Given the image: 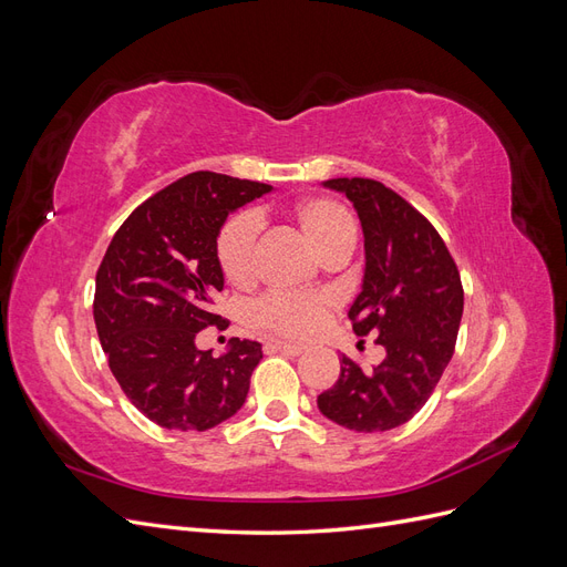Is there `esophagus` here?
Returning <instances> with one entry per match:
<instances>
[{
    "instance_id": "obj_1",
    "label": "esophagus",
    "mask_w": 567,
    "mask_h": 567,
    "mask_svg": "<svg viewBox=\"0 0 567 567\" xmlns=\"http://www.w3.org/2000/svg\"><path fill=\"white\" fill-rule=\"evenodd\" d=\"M269 348L279 350L284 354H290V357H298L300 352H305V346H296V342H286V340H271Z\"/></svg>"
}]
</instances>
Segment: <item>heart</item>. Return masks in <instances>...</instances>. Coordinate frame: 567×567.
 <instances>
[{
    "instance_id": "1",
    "label": "heart",
    "mask_w": 567,
    "mask_h": 567,
    "mask_svg": "<svg viewBox=\"0 0 567 567\" xmlns=\"http://www.w3.org/2000/svg\"><path fill=\"white\" fill-rule=\"evenodd\" d=\"M293 219L307 244L321 257L342 248H354L357 221L346 205L333 198H305L293 208ZM255 215L241 213L227 219L217 236V262L225 279L234 286H246L255 277V244H257ZM331 310L329 296L305 293H269L252 305L250 321L257 329H265L288 338L312 336L326 312Z\"/></svg>"
}]
</instances>
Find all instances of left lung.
<instances>
[{"mask_svg":"<svg viewBox=\"0 0 567 567\" xmlns=\"http://www.w3.org/2000/svg\"><path fill=\"white\" fill-rule=\"evenodd\" d=\"M346 194L364 231V279L350 307L357 336L379 333L381 364L340 357V375L321 392L326 419L357 433L406 423L431 398L454 354L463 315L458 269L435 227L388 188L364 177L323 182Z\"/></svg>","mask_w":567,"mask_h":567,"instance_id":"left-lung-1","label":"left lung"}]
</instances>
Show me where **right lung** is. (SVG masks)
Listing matches in <instances>:
<instances>
[{
  "label": "right lung",
  "mask_w": 567,
  "mask_h": 567,
  "mask_svg": "<svg viewBox=\"0 0 567 567\" xmlns=\"http://www.w3.org/2000/svg\"><path fill=\"white\" fill-rule=\"evenodd\" d=\"M269 192L229 175H186L123 221L96 271L94 323L109 367L127 400L167 431H210L246 402L260 342L234 338L213 357L196 333L219 321L221 227Z\"/></svg>",
  "instance_id": "add662e5"
}]
</instances>
